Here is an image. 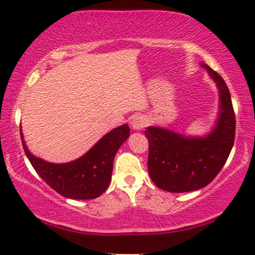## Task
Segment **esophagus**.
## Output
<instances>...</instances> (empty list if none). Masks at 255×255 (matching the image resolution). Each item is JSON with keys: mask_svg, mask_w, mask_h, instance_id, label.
Listing matches in <instances>:
<instances>
[{"mask_svg": "<svg viewBox=\"0 0 255 255\" xmlns=\"http://www.w3.org/2000/svg\"><path fill=\"white\" fill-rule=\"evenodd\" d=\"M130 124H131V127L134 130H140V129H143L146 126L147 121L143 116H135L131 119Z\"/></svg>", "mask_w": 255, "mask_h": 255, "instance_id": "34e87169", "label": "esophagus"}]
</instances>
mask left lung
Instances as JSON below:
<instances>
[{"label": "left lung", "mask_w": 255, "mask_h": 255, "mask_svg": "<svg viewBox=\"0 0 255 255\" xmlns=\"http://www.w3.org/2000/svg\"><path fill=\"white\" fill-rule=\"evenodd\" d=\"M220 94V112L215 127L204 137L177 134L169 129L149 127L147 169L158 188L168 192H189L206 187L225 166L235 142L236 119L229 89L221 75L206 64Z\"/></svg>", "instance_id": "1"}]
</instances>
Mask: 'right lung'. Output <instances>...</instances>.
Here are the masks:
<instances>
[{
	"label": "right lung",
	"instance_id": "add662e5",
	"mask_svg": "<svg viewBox=\"0 0 255 255\" xmlns=\"http://www.w3.org/2000/svg\"><path fill=\"white\" fill-rule=\"evenodd\" d=\"M129 135L128 125H123L104 135L77 160L66 164H52L30 153L20 129L22 147L40 177L63 197L83 200L97 198L108 189L116 153Z\"/></svg>",
	"mask_w": 255,
	"mask_h": 255
}]
</instances>
